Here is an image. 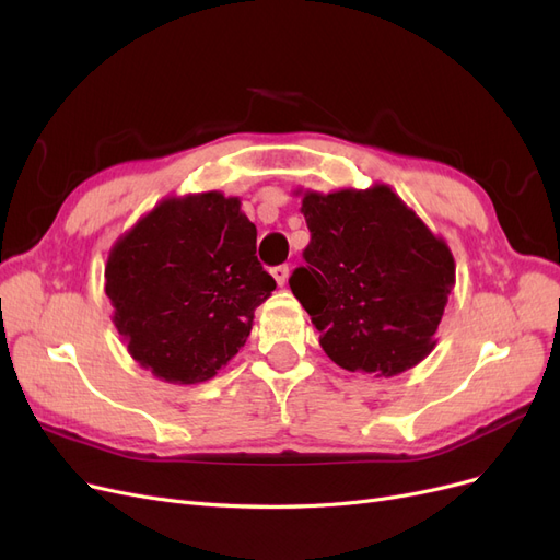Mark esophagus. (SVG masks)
<instances>
[{
	"label": "esophagus",
	"mask_w": 560,
	"mask_h": 560,
	"mask_svg": "<svg viewBox=\"0 0 560 560\" xmlns=\"http://www.w3.org/2000/svg\"><path fill=\"white\" fill-rule=\"evenodd\" d=\"M272 277H275V281L279 283V285H283L285 281H288V275H290V270H288V265H277V267H272Z\"/></svg>",
	"instance_id": "obj_1"
}]
</instances>
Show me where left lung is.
<instances>
[{
  "label": "left lung",
  "mask_w": 560,
  "mask_h": 560,
  "mask_svg": "<svg viewBox=\"0 0 560 560\" xmlns=\"http://www.w3.org/2000/svg\"><path fill=\"white\" fill-rule=\"evenodd\" d=\"M306 265L290 290L340 369L394 377L436 346L455 260L388 185L306 191Z\"/></svg>",
  "instance_id": "1"
}]
</instances>
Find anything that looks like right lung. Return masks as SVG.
<instances>
[{"mask_svg":"<svg viewBox=\"0 0 560 560\" xmlns=\"http://www.w3.org/2000/svg\"><path fill=\"white\" fill-rule=\"evenodd\" d=\"M105 279L128 352L172 384L226 366L277 288L256 258V226L220 191L158 203L118 237Z\"/></svg>","mask_w":560,"mask_h":560,"instance_id":"obj_1","label":"right lung"}]
</instances>
